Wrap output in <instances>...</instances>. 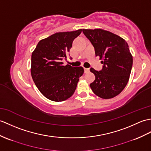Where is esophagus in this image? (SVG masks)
<instances>
[{"instance_id": "obj_1", "label": "esophagus", "mask_w": 151, "mask_h": 151, "mask_svg": "<svg viewBox=\"0 0 151 151\" xmlns=\"http://www.w3.org/2000/svg\"><path fill=\"white\" fill-rule=\"evenodd\" d=\"M84 72H85V73H89V68H84Z\"/></svg>"}]
</instances>
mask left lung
Segmentation results:
<instances>
[{
    "label": "left lung",
    "mask_w": 151,
    "mask_h": 151,
    "mask_svg": "<svg viewBox=\"0 0 151 151\" xmlns=\"http://www.w3.org/2000/svg\"><path fill=\"white\" fill-rule=\"evenodd\" d=\"M82 31L93 45L96 57L104 58L101 71L90 69L95 75L91 88L101 99H112L124 90L129 81L132 66L129 45L124 38L108 31L83 29Z\"/></svg>",
    "instance_id": "obj_1"
}]
</instances>
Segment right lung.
<instances>
[{
	"label": "right lung",
	"mask_w": 151,
	"mask_h": 151,
	"mask_svg": "<svg viewBox=\"0 0 151 151\" xmlns=\"http://www.w3.org/2000/svg\"><path fill=\"white\" fill-rule=\"evenodd\" d=\"M81 32L80 29L56 33L41 40L32 52L31 76L40 92L49 100L62 101L71 97L83 74L81 66L64 65L62 62Z\"/></svg>",
	"instance_id": "1"
}]
</instances>
